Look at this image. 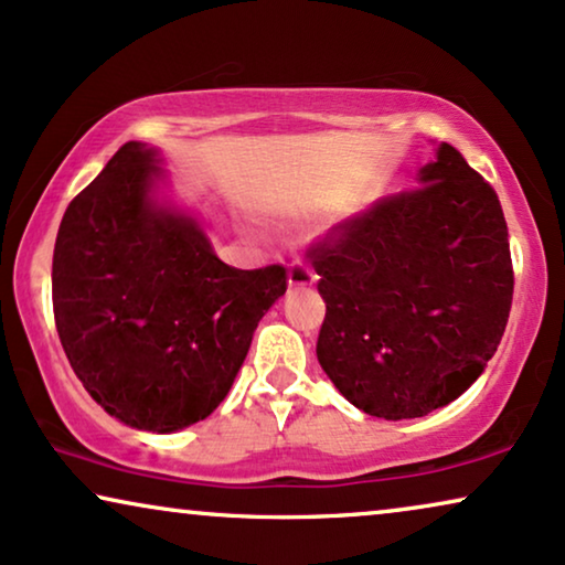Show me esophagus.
<instances>
[{"label": "esophagus", "instance_id": "obj_1", "mask_svg": "<svg viewBox=\"0 0 565 565\" xmlns=\"http://www.w3.org/2000/svg\"><path fill=\"white\" fill-rule=\"evenodd\" d=\"M316 282V273L303 262H292L288 273V285L290 288H308V285Z\"/></svg>", "mask_w": 565, "mask_h": 565}]
</instances>
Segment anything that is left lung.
<instances>
[{"label":"left lung","instance_id":"1","mask_svg":"<svg viewBox=\"0 0 565 565\" xmlns=\"http://www.w3.org/2000/svg\"><path fill=\"white\" fill-rule=\"evenodd\" d=\"M419 182L308 249L327 303L316 358L352 406L391 422L427 416L476 383L514 292L491 184L450 143Z\"/></svg>","mask_w":565,"mask_h":565}]
</instances>
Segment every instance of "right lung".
I'll return each instance as SVG.
<instances>
[{"mask_svg": "<svg viewBox=\"0 0 565 565\" xmlns=\"http://www.w3.org/2000/svg\"><path fill=\"white\" fill-rule=\"evenodd\" d=\"M159 151L128 141L61 218L53 316L76 377L134 429L215 412L254 329L288 290L282 265L236 269L190 213L159 203Z\"/></svg>", "mask_w": 565, "mask_h": 565, "instance_id": "add662e5", "label": "right lung"}]
</instances>
